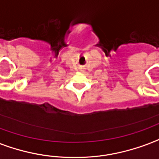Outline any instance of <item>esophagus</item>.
Instances as JSON below:
<instances>
[{
    "label": "esophagus",
    "instance_id": "obj_1",
    "mask_svg": "<svg viewBox=\"0 0 159 159\" xmlns=\"http://www.w3.org/2000/svg\"><path fill=\"white\" fill-rule=\"evenodd\" d=\"M83 70H83V67H80V68H79V71H83Z\"/></svg>",
    "mask_w": 159,
    "mask_h": 159
}]
</instances>
